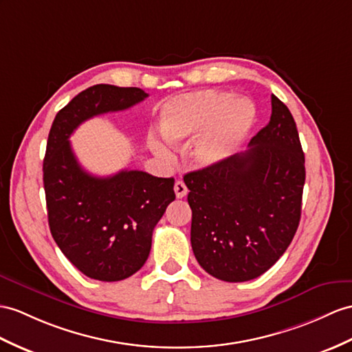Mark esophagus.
Instances as JSON below:
<instances>
[{"mask_svg": "<svg viewBox=\"0 0 352 352\" xmlns=\"http://www.w3.org/2000/svg\"><path fill=\"white\" fill-rule=\"evenodd\" d=\"M175 192L177 199H184V197L188 194V188L182 181H176L175 184Z\"/></svg>", "mask_w": 352, "mask_h": 352, "instance_id": "34e87169", "label": "esophagus"}]
</instances>
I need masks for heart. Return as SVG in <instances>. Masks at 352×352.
<instances>
[{
    "label": "heart",
    "mask_w": 352,
    "mask_h": 352,
    "mask_svg": "<svg viewBox=\"0 0 352 352\" xmlns=\"http://www.w3.org/2000/svg\"><path fill=\"white\" fill-rule=\"evenodd\" d=\"M255 106L246 98H233L230 92L206 89L184 94L161 109V131L171 143L197 137L192 158L200 167H217L234 155L255 122ZM161 158L171 157V148L160 140L151 142Z\"/></svg>",
    "instance_id": "1"
}]
</instances>
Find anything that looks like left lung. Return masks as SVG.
Returning a JSON list of instances; mask_svg holds the SVG:
<instances>
[{
  "label": "left lung",
  "instance_id": "left-lung-1",
  "mask_svg": "<svg viewBox=\"0 0 352 352\" xmlns=\"http://www.w3.org/2000/svg\"><path fill=\"white\" fill-rule=\"evenodd\" d=\"M305 177L294 118L272 96L270 121L250 149L184 177L192 210L191 246L201 267L226 282L267 272L297 231Z\"/></svg>",
  "mask_w": 352,
  "mask_h": 352
}]
</instances>
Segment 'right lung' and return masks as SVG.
Wrapping results in <instances>:
<instances>
[{
	"label": "right lung",
	"instance_id": "obj_1",
	"mask_svg": "<svg viewBox=\"0 0 352 352\" xmlns=\"http://www.w3.org/2000/svg\"><path fill=\"white\" fill-rule=\"evenodd\" d=\"M146 97L140 88L94 85L58 111L47 137L43 184L50 233L91 279L116 282L142 269L153 228L176 199L175 179L140 170L92 176L80 167L68 139L87 119L130 109Z\"/></svg>",
	"mask_w": 352,
	"mask_h": 352
}]
</instances>
